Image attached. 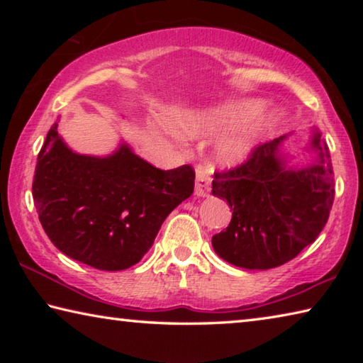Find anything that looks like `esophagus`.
Returning <instances> with one entry per match:
<instances>
[{
    "mask_svg": "<svg viewBox=\"0 0 363 363\" xmlns=\"http://www.w3.org/2000/svg\"><path fill=\"white\" fill-rule=\"evenodd\" d=\"M210 177L205 173V171L196 169V176H195V195L196 196H206L210 194Z\"/></svg>",
    "mask_w": 363,
    "mask_h": 363,
    "instance_id": "esophagus-1",
    "label": "esophagus"
}]
</instances>
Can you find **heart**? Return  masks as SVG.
Returning <instances> with one entry per match:
<instances>
[{
    "mask_svg": "<svg viewBox=\"0 0 363 363\" xmlns=\"http://www.w3.org/2000/svg\"><path fill=\"white\" fill-rule=\"evenodd\" d=\"M262 102L255 99L238 101L229 104L225 107L211 110H196L179 116L174 121L176 131L187 138L206 136L229 128L243 126L255 118L261 112ZM274 116H259L253 123L243 126L242 130L232 133L219 143L216 147V158L220 164L232 167V164L242 163L247 160L255 147L259 143L270 126H272Z\"/></svg>",
    "mask_w": 363,
    "mask_h": 363,
    "instance_id": "heart-1",
    "label": "heart"
}]
</instances>
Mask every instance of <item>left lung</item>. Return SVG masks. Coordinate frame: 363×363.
Listing matches in <instances>:
<instances>
[{
    "label": "left lung",
    "mask_w": 363,
    "mask_h": 363,
    "mask_svg": "<svg viewBox=\"0 0 363 363\" xmlns=\"http://www.w3.org/2000/svg\"><path fill=\"white\" fill-rule=\"evenodd\" d=\"M312 131L309 150L317 162L288 168L280 145L286 136L255 147L240 167L214 173L211 194L227 200L232 219L213 235L219 257L243 269L266 270L291 261L315 242L335 200L333 168L327 144Z\"/></svg>",
    "instance_id": "1"
}]
</instances>
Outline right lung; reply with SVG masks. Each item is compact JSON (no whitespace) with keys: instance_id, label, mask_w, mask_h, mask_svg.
<instances>
[{"instance_id":"add662e5","label":"right lung","mask_w":363,"mask_h":363,"mask_svg":"<svg viewBox=\"0 0 363 363\" xmlns=\"http://www.w3.org/2000/svg\"><path fill=\"white\" fill-rule=\"evenodd\" d=\"M194 186L192 167L158 169L126 144L107 157L79 155L56 121L38 153L32 194L54 247L94 269L123 270L143 259Z\"/></svg>"}]
</instances>
